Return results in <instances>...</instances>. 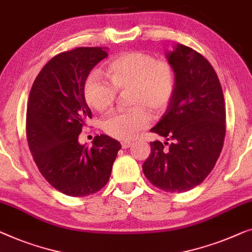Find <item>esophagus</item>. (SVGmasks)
Instances as JSON below:
<instances>
[{"label": "esophagus", "instance_id": "obj_1", "mask_svg": "<svg viewBox=\"0 0 252 252\" xmlns=\"http://www.w3.org/2000/svg\"><path fill=\"white\" fill-rule=\"evenodd\" d=\"M130 145H132V142H130V141H123L122 142L123 149H128Z\"/></svg>", "mask_w": 252, "mask_h": 252}]
</instances>
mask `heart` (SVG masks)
<instances>
[{
    "instance_id": "b5f03b06",
    "label": "heart",
    "mask_w": 252,
    "mask_h": 252,
    "mask_svg": "<svg viewBox=\"0 0 252 252\" xmlns=\"http://www.w3.org/2000/svg\"><path fill=\"white\" fill-rule=\"evenodd\" d=\"M110 82L91 72L84 83L86 103L99 112L114 105L118 92L129 91L127 99L133 108L116 111L103 122V129L117 140H129L150 123V110L160 115L168 108L176 89V75L168 61L157 60L152 54L129 52L115 57L105 65Z\"/></svg>"
}]
</instances>
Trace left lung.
<instances>
[{"label": "left lung", "mask_w": 252, "mask_h": 252, "mask_svg": "<svg viewBox=\"0 0 252 252\" xmlns=\"http://www.w3.org/2000/svg\"><path fill=\"white\" fill-rule=\"evenodd\" d=\"M167 59L176 89L150 132L171 142H151L143 173L156 188L180 193L201 184L216 165L226 133L225 102L216 71L202 54L177 44Z\"/></svg>", "instance_id": "obj_1"}]
</instances>
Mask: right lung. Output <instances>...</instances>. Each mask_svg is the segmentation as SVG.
<instances>
[{"label": "right lung", "instance_id": "obj_1", "mask_svg": "<svg viewBox=\"0 0 252 252\" xmlns=\"http://www.w3.org/2000/svg\"><path fill=\"white\" fill-rule=\"evenodd\" d=\"M107 56L104 47H77L58 54L39 71L29 93V150L43 177L65 195L86 196L100 191L122 148L104 134L94 137L91 149L78 142L82 128L92 118L84 83Z\"/></svg>", "mask_w": 252, "mask_h": 252}]
</instances>
